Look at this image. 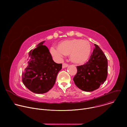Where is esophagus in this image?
<instances>
[{"label":"esophagus","instance_id":"1","mask_svg":"<svg viewBox=\"0 0 127 127\" xmlns=\"http://www.w3.org/2000/svg\"><path fill=\"white\" fill-rule=\"evenodd\" d=\"M68 66V64H66V63H63V64H62V68H66V67H67Z\"/></svg>","mask_w":127,"mask_h":127}]
</instances>
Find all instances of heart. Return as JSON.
I'll return each mask as SVG.
<instances>
[{"label":"heart","instance_id":"heart-1","mask_svg":"<svg viewBox=\"0 0 127 127\" xmlns=\"http://www.w3.org/2000/svg\"><path fill=\"white\" fill-rule=\"evenodd\" d=\"M91 46L86 40L73 39L61 42L58 47H52L50 53L54 58L61 60L66 55H70V60L76 64H83L88 59Z\"/></svg>","mask_w":127,"mask_h":127}]
</instances>
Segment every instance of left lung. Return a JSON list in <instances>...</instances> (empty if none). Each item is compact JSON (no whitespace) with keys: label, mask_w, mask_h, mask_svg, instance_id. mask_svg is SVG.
<instances>
[{"label":"left lung","mask_w":127,"mask_h":127,"mask_svg":"<svg viewBox=\"0 0 127 127\" xmlns=\"http://www.w3.org/2000/svg\"><path fill=\"white\" fill-rule=\"evenodd\" d=\"M88 62L77 66V72L73 78L75 85L84 92L98 89L107 76V60L101 49L96 44Z\"/></svg>","instance_id":"1"}]
</instances>
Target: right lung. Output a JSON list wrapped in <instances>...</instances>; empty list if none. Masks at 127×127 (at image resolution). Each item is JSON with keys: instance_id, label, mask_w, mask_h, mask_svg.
Wrapping results in <instances>:
<instances>
[{"instance_id": "1", "label": "right lung", "mask_w": 127, "mask_h": 127, "mask_svg": "<svg viewBox=\"0 0 127 127\" xmlns=\"http://www.w3.org/2000/svg\"><path fill=\"white\" fill-rule=\"evenodd\" d=\"M45 42L40 43L37 48L30 51L22 75L24 84L37 94L47 93L53 87L62 66L53 61L49 49L43 45Z\"/></svg>"}]
</instances>
